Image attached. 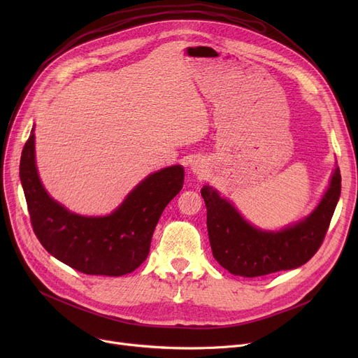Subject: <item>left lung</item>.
I'll use <instances>...</instances> for the list:
<instances>
[{"label":"left lung","instance_id":"8db88e82","mask_svg":"<svg viewBox=\"0 0 358 358\" xmlns=\"http://www.w3.org/2000/svg\"><path fill=\"white\" fill-rule=\"evenodd\" d=\"M341 194L340 168L317 208L303 220L278 232L254 228L212 187L204 185L201 197L208 209V232L215 259L229 273L259 277L292 270L306 262L322 245Z\"/></svg>","mask_w":358,"mask_h":358}]
</instances>
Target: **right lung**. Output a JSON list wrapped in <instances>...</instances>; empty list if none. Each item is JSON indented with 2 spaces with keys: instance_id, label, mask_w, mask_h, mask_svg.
<instances>
[{
  "instance_id": "obj_1",
  "label": "right lung",
  "mask_w": 358,
  "mask_h": 358,
  "mask_svg": "<svg viewBox=\"0 0 358 358\" xmlns=\"http://www.w3.org/2000/svg\"><path fill=\"white\" fill-rule=\"evenodd\" d=\"M33 130L22 152L20 180L33 231L43 248L84 274L119 277L136 270L149 254L164 209L182 189V166L148 176L108 216L75 215L43 189L34 161Z\"/></svg>"
}]
</instances>
